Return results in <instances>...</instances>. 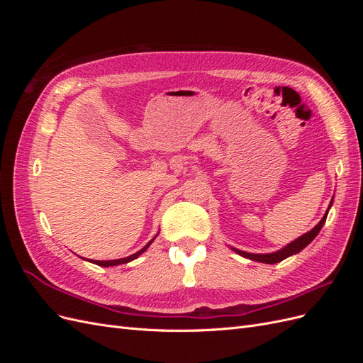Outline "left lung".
<instances>
[{"mask_svg": "<svg viewBox=\"0 0 363 363\" xmlns=\"http://www.w3.org/2000/svg\"><path fill=\"white\" fill-rule=\"evenodd\" d=\"M332 203H333V200L330 201V206H328V208L332 207ZM328 208H327V212H325V215L323 216L321 221L318 223V224L311 230V232L304 233L303 236H300L298 239H295L294 242L288 244L286 247H283V248L279 250V251L268 252V255H255V252H247V251L238 250V248H232V250L236 251L239 256L251 259V260H256V262H262V263H277V262H281L283 259H286V257H289V256H292V255H296V252H300L303 248H306L307 245H309V244L312 242V240L316 238V235L321 232V228H323V225H324V223H325V219H327Z\"/></svg>", "mask_w": 363, "mask_h": 363, "instance_id": "left-lung-1", "label": "left lung"}]
</instances>
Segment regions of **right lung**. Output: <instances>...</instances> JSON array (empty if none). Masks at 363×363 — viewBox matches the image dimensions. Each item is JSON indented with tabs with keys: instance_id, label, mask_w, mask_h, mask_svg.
<instances>
[{
	"instance_id": "obj_1",
	"label": "right lung",
	"mask_w": 363,
	"mask_h": 363,
	"mask_svg": "<svg viewBox=\"0 0 363 363\" xmlns=\"http://www.w3.org/2000/svg\"><path fill=\"white\" fill-rule=\"evenodd\" d=\"M155 238H156V236H155ZM155 238H152L144 248L139 250L138 252H135V255H131V256H128V257L116 259V260H89V262L95 263V265H100V267H115V265H121V263H128V262H131V260H135L136 257H139V256L142 255V252H144V251L152 244V240H155Z\"/></svg>"
}]
</instances>
